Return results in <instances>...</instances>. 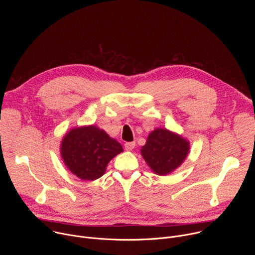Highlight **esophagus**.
Masks as SVG:
<instances>
[{
	"label": "esophagus",
	"mask_w": 255,
	"mask_h": 255,
	"mask_svg": "<svg viewBox=\"0 0 255 255\" xmlns=\"http://www.w3.org/2000/svg\"><path fill=\"white\" fill-rule=\"evenodd\" d=\"M135 147V142H126L125 143V149L127 151H131Z\"/></svg>",
	"instance_id": "1"
}]
</instances>
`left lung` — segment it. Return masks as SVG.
<instances>
[{"instance_id": "8db88e82", "label": "left lung", "mask_w": 255, "mask_h": 255, "mask_svg": "<svg viewBox=\"0 0 255 255\" xmlns=\"http://www.w3.org/2000/svg\"><path fill=\"white\" fill-rule=\"evenodd\" d=\"M150 169L158 175H167L179 167L190 152V142L166 128H156L140 149Z\"/></svg>"}]
</instances>
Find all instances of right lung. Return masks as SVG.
Instances as JSON below:
<instances>
[{"label": "right lung", "instance_id": "right-lung-1", "mask_svg": "<svg viewBox=\"0 0 255 255\" xmlns=\"http://www.w3.org/2000/svg\"><path fill=\"white\" fill-rule=\"evenodd\" d=\"M123 152L122 145L95 125L70 129L60 143V156L67 169L83 180H95L108 163Z\"/></svg>", "mask_w": 255, "mask_h": 255}]
</instances>
